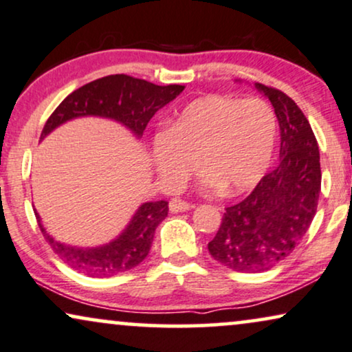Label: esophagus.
<instances>
[{
	"mask_svg": "<svg viewBox=\"0 0 352 352\" xmlns=\"http://www.w3.org/2000/svg\"><path fill=\"white\" fill-rule=\"evenodd\" d=\"M190 208H193V206H191L190 203L184 201V199H177V198H173V199H170V203H168V209H170L172 212L188 211Z\"/></svg>",
	"mask_w": 352,
	"mask_h": 352,
	"instance_id": "1",
	"label": "esophagus"
}]
</instances>
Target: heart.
<instances>
[{"mask_svg": "<svg viewBox=\"0 0 352 352\" xmlns=\"http://www.w3.org/2000/svg\"><path fill=\"white\" fill-rule=\"evenodd\" d=\"M276 141V117L258 97L209 94L190 102L170 128L153 138V161L170 184H182L198 166L208 186L224 195L250 190L265 175Z\"/></svg>", "mask_w": 352, "mask_h": 352, "instance_id": "b5f03b06", "label": "heart"}]
</instances>
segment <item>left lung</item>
<instances>
[{
    "label": "left lung",
    "instance_id": "1",
    "mask_svg": "<svg viewBox=\"0 0 352 352\" xmlns=\"http://www.w3.org/2000/svg\"><path fill=\"white\" fill-rule=\"evenodd\" d=\"M279 123V162L245 199L226 208L208 250L240 273H261L291 255L312 224L322 188L320 153L309 120L291 97L256 82Z\"/></svg>",
    "mask_w": 352,
    "mask_h": 352
}]
</instances>
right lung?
I'll use <instances>...</instances> for the list:
<instances>
[{
	"mask_svg": "<svg viewBox=\"0 0 352 352\" xmlns=\"http://www.w3.org/2000/svg\"><path fill=\"white\" fill-rule=\"evenodd\" d=\"M184 89L185 86H180V84L157 86L144 79L128 76V74H110V76L96 79L71 92L56 107L55 112L47 120L40 140L55 130L58 124L68 122L71 118L87 117V115L117 120L140 138L143 136V131L154 113L175 99ZM167 212V201L141 204L123 234L109 245L97 248H78L56 242L40 224L37 211H35V217L48 245L69 268L91 278H110V276L135 268L148 256L155 228L166 219Z\"/></svg>",
	"mask_w": 352,
	"mask_h": 352,
	"instance_id": "add662e5",
	"label": "right lung"
}]
</instances>
